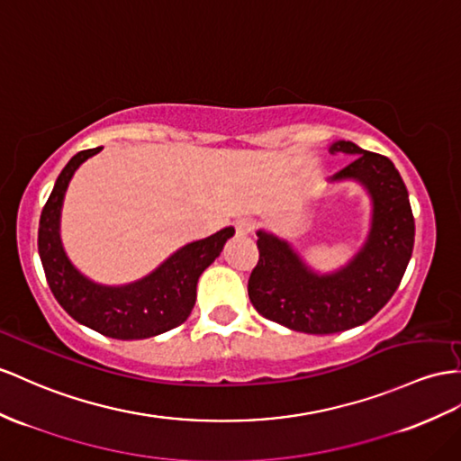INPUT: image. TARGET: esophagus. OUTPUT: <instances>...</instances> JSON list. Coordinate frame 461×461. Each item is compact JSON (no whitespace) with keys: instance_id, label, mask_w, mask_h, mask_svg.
<instances>
[{"instance_id":"1","label":"esophagus","mask_w":461,"mask_h":461,"mask_svg":"<svg viewBox=\"0 0 461 461\" xmlns=\"http://www.w3.org/2000/svg\"><path fill=\"white\" fill-rule=\"evenodd\" d=\"M235 231H238L240 235H249L255 231V221L249 218H241L235 221Z\"/></svg>"}]
</instances>
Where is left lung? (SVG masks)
Masks as SVG:
<instances>
[{"instance_id":"1","label":"left lung","mask_w":461,"mask_h":461,"mask_svg":"<svg viewBox=\"0 0 461 461\" xmlns=\"http://www.w3.org/2000/svg\"><path fill=\"white\" fill-rule=\"evenodd\" d=\"M329 153L354 158L331 183H358L370 198V230L350 261L320 273L292 243L258 230V263L249 278V300L267 320L310 335L340 333L380 312L405 275L415 243L407 186L392 159L337 140Z\"/></svg>"}]
</instances>
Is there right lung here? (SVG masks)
Returning <instances> with one entry per match:
<instances>
[{"label": "right lung", "mask_w": 461, "mask_h": 461, "mask_svg": "<svg viewBox=\"0 0 461 461\" xmlns=\"http://www.w3.org/2000/svg\"><path fill=\"white\" fill-rule=\"evenodd\" d=\"M101 149L76 153L58 175L41 214L39 255L54 298L77 323L111 339H149L186 321L194 308L200 275L220 257L235 230L223 228L206 240L183 245L149 275L128 285L109 286L91 280L66 255L60 218L74 173Z\"/></svg>", "instance_id": "obj_1"}]
</instances>
